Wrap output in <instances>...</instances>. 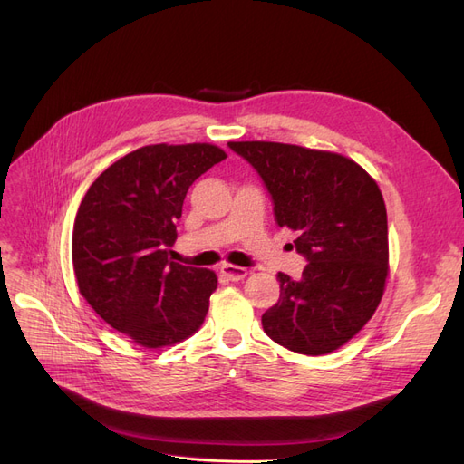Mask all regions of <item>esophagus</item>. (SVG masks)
<instances>
[{"label": "esophagus", "instance_id": "obj_1", "mask_svg": "<svg viewBox=\"0 0 464 464\" xmlns=\"http://www.w3.org/2000/svg\"><path fill=\"white\" fill-rule=\"evenodd\" d=\"M220 273L228 280H244L247 276V269H244V266H237V265H222Z\"/></svg>", "mask_w": 464, "mask_h": 464}]
</instances>
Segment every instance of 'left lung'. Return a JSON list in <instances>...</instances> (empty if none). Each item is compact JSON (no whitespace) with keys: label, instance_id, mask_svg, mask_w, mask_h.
Wrapping results in <instances>:
<instances>
[{"label":"left lung","instance_id":"obj_1","mask_svg":"<svg viewBox=\"0 0 464 464\" xmlns=\"http://www.w3.org/2000/svg\"><path fill=\"white\" fill-rule=\"evenodd\" d=\"M256 168L278 227L296 232L302 278L278 273L280 298L263 331L292 353L321 356L346 344L375 314L389 275L387 208L353 159L273 141H230Z\"/></svg>","mask_w":464,"mask_h":464}]
</instances>
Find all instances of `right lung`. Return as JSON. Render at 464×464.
<instances>
[{"label": "right lung", "instance_id": "obj_1", "mask_svg": "<svg viewBox=\"0 0 464 464\" xmlns=\"http://www.w3.org/2000/svg\"><path fill=\"white\" fill-rule=\"evenodd\" d=\"M227 159L217 145H147L98 176L82 198L72 259L81 296L145 348L186 341L203 325L215 271L168 259L189 186Z\"/></svg>", "mask_w": 464, "mask_h": 464}]
</instances>
